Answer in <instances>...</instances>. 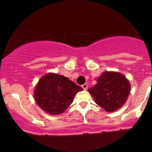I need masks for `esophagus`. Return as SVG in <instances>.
Listing matches in <instances>:
<instances>
[{
    "mask_svg": "<svg viewBox=\"0 0 152 152\" xmlns=\"http://www.w3.org/2000/svg\"><path fill=\"white\" fill-rule=\"evenodd\" d=\"M82 87L84 89V90H86L87 89V84H84V85H82Z\"/></svg>",
    "mask_w": 152,
    "mask_h": 152,
    "instance_id": "34e87169",
    "label": "esophagus"
}]
</instances>
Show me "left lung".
Segmentation results:
<instances>
[{"label":"left lung","mask_w":152,"mask_h":152,"mask_svg":"<svg viewBox=\"0 0 152 152\" xmlns=\"http://www.w3.org/2000/svg\"><path fill=\"white\" fill-rule=\"evenodd\" d=\"M131 87L123 74L116 72H104L97 79V84L89 89L95 102L107 112H114L124 104Z\"/></svg>","instance_id":"obj_1"}]
</instances>
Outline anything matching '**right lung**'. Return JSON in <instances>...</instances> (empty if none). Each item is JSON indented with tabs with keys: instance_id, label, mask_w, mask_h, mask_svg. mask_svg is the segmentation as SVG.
<instances>
[{
	"instance_id": "1",
	"label": "right lung",
	"mask_w": 152,
	"mask_h": 152,
	"mask_svg": "<svg viewBox=\"0 0 152 152\" xmlns=\"http://www.w3.org/2000/svg\"><path fill=\"white\" fill-rule=\"evenodd\" d=\"M82 90L68 78L49 73L39 79L34 96L43 111L50 115H59L71 104L76 93Z\"/></svg>"
}]
</instances>
